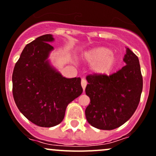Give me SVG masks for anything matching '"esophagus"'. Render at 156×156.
Segmentation results:
<instances>
[{"label":"esophagus","mask_w":156,"mask_h":156,"mask_svg":"<svg viewBox=\"0 0 156 156\" xmlns=\"http://www.w3.org/2000/svg\"><path fill=\"white\" fill-rule=\"evenodd\" d=\"M81 86H82V88L83 90H84V89H85L86 86H87V81H86L84 78H82L81 79Z\"/></svg>","instance_id":"34e87169"}]
</instances>
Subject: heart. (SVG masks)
I'll return each mask as SVG.
<instances>
[{"instance_id":"obj_1","label":"heart","mask_w":156,"mask_h":156,"mask_svg":"<svg viewBox=\"0 0 156 156\" xmlns=\"http://www.w3.org/2000/svg\"><path fill=\"white\" fill-rule=\"evenodd\" d=\"M83 58L91 64V72L96 75H109L116 65V58L111 49L103 46L87 51L83 55Z\"/></svg>"}]
</instances>
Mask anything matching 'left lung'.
Instances as JSON below:
<instances>
[{"label": "left lung", "instance_id": "8db88e82", "mask_svg": "<svg viewBox=\"0 0 156 156\" xmlns=\"http://www.w3.org/2000/svg\"><path fill=\"white\" fill-rule=\"evenodd\" d=\"M126 66L110 75H90L85 93L90 102L85 110L87 122L95 128L111 130L124 124L134 113L143 90L139 58L126 48Z\"/></svg>", "mask_w": 156, "mask_h": 156}]
</instances>
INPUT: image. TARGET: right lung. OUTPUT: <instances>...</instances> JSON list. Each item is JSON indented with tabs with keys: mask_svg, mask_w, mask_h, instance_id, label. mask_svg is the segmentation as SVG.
<instances>
[{
	"mask_svg": "<svg viewBox=\"0 0 156 156\" xmlns=\"http://www.w3.org/2000/svg\"><path fill=\"white\" fill-rule=\"evenodd\" d=\"M52 35L46 34L27 44L12 75L16 107L26 118L42 127H52L64 119L69 103L83 92L81 78H67L50 64Z\"/></svg>",
	"mask_w": 156,
	"mask_h": 156,
	"instance_id": "obj_1",
	"label": "right lung"
}]
</instances>
